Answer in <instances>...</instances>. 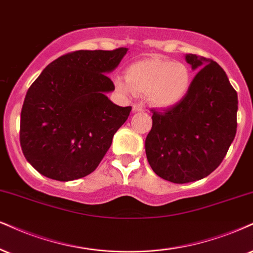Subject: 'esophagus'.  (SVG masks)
I'll list each match as a JSON object with an SVG mask.
<instances>
[{"label":"esophagus","mask_w":253,"mask_h":253,"mask_svg":"<svg viewBox=\"0 0 253 253\" xmlns=\"http://www.w3.org/2000/svg\"><path fill=\"white\" fill-rule=\"evenodd\" d=\"M132 111H133V112L144 111V108H143L141 104H133V105H132Z\"/></svg>","instance_id":"1"}]
</instances>
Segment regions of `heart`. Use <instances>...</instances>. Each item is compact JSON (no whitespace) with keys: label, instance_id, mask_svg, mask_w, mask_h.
<instances>
[{"label":"heart","instance_id":"obj_1","mask_svg":"<svg viewBox=\"0 0 253 253\" xmlns=\"http://www.w3.org/2000/svg\"><path fill=\"white\" fill-rule=\"evenodd\" d=\"M115 84L124 93H146L154 107L171 108L179 104L189 93L192 73L180 62L152 57L130 65L126 79L117 77Z\"/></svg>","mask_w":253,"mask_h":253}]
</instances>
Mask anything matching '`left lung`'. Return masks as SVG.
Wrapping results in <instances>:
<instances>
[{
	"instance_id": "1",
	"label": "left lung",
	"mask_w": 253,
	"mask_h": 253,
	"mask_svg": "<svg viewBox=\"0 0 253 253\" xmlns=\"http://www.w3.org/2000/svg\"><path fill=\"white\" fill-rule=\"evenodd\" d=\"M198 70L186 97L152 110L145 152L154 172L169 182L199 180L216 170L236 136L238 97L225 71L212 60L186 54Z\"/></svg>"
}]
</instances>
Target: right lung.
<instances>
[{
    "label": "right lung",
    "mask_w": 253,
    "mask_h": 253,
    "mask_svg": "<svg viewBox=\"0 0 253 253\" xmlns=\"http://www.w3.org/2000/svg\"><path fill=\"white\" fill-rule=\"evenodd\" d=\"M127 48L79 50L51 62L28 89L21 111L24 157L41 174L69 182L91 173L131 107H118L108 77Z\"/></svg>",
    "instance_id": "add662e5"
}]
</instances>
